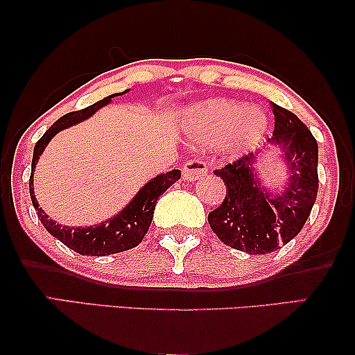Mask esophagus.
Returning a JSON list of instances; mask_svg holds the SVG:
<instances>
[{
  "instance_id": "34e87169",
  "label": "esophagus",
  "mask_w": 355,
  "mask_h": 355,
  "mask_svg": "<svg viewBox=\"0 0 355 355\" xmlns=\"http://www.w3.org/2000/svg\"><path fill=\"white\" fill-rule=\"evenodd\" d=\"M208 173L207 163L200 158H192L182 166V179L187 182L196 181V179L205 176Z\"/></svg>"
}]
</instances>
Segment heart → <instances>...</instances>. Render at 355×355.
<instances>
[{"label": "heart", "instance_id": "b5f03b06", "mask_svg": "<svg viewBox=\"0 0 355 355\" xmlns=\"http://www.w3.org/2000/svg\"><path fill=\"white\" fill-rule=\"evenodd\" d=\"M266 114L260 108H247L226 100H210L192 110L186 121L187 132L203 144L227 140L232 152L254 147L265 134Z\"/></svg>", "mask_w": 355, "mask_h": 355}]
</instances>
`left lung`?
I'll list each match as a JSON object with an SVG mask.
<instances>
[{
	"instance_id": "1",
	"label": "left lung",
	"mask_w": 355,
	"mask_h": 355,
	"mask_svg": "<svg viewBox=\"0 0 355 355\" xmlns=\"http://www.w3.org/2000/svg\"><path fill=\"white\" fill-rule=\"evenodd\" d=\"M273 137L268 145L283 152L288 166L284 191L271 196L255 174L259 155L249 153L216 169L226 197L208 213V223L223 244L252 255L278 250L294 239L312 211L318 192V145L307 125L291 111L271 103Z\"/></svg>"
}]
</instances>
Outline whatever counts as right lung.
<instances>
[{
    "label": "right lung",
    "mask_w": 355,
    "mask_h": 355,
    "mask_svg": "<svg viewBox=\"0 0 355 355\" xmlns=\"http://www.w3.org/2000/svg\"><path fill=\"white\" fill-rule=\"evenodd\" d=\"M128 90L121 92V94H113L106 98L96 101V103L87 106L84 110L72 111L61 116L45 134L42 135V139L35 144L33 148V158H32V173H31V181H28V191H31L32 205L35 208L38 218L45 226V230L50 232L51 236H55L58 241H61L66 247H69L77 254L80 255H92V257H105L111 254H119V252L134 249L135 245H139L142 242L144 236L147 234L150 225H152L153 210L157 205V200L159 196H163L174 182L179 181L181 178V171L179 169H173L166 174H159V176L150 179L140 191L135 193V197L128 203V207L123 208L118 215L110 218L108 221L100 223L96 226H87V227H71V226H62L58 225L56 221H53L45 211L42 210L38 205L35 193H33V169L35 164L43 153V150L50 140L62 129L71 128V125L79 124L82 121L89 119L92 114H95V111L103 108L105 105H108L111 98L114 96L123 95Z\"/></svg>",
    "instance_id": "obj_1"
}]
</instances>
